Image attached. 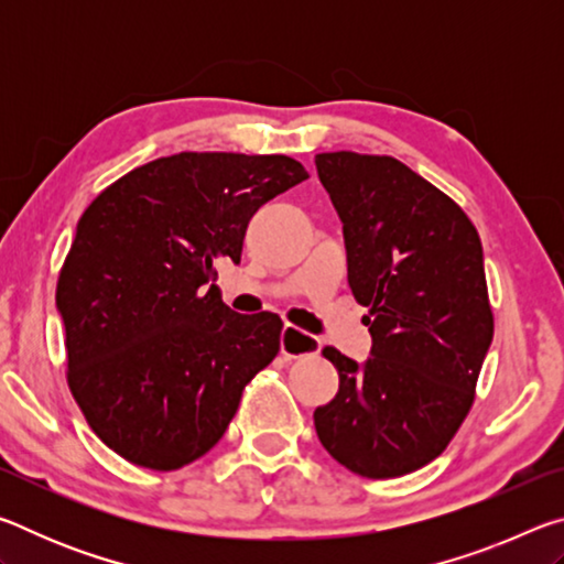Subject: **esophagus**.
<instances>
[{
	"instance_id": "esophagus-1",
	"label": "esophagus",
	"mask_w": 564,
	"mask_h": 564,
	"mask_svg": "<svg viewBox=\"0 0 564 564\" xmlns=\"http://www.w3.org/2000/svg\"><path fill=\"white\" fill-rule=\"evenodd\" d=\"M321 350V340L299 330L295 326H283L281 330V352L285 358H303L316 356Z\"/></svg>"
}]
</instances>
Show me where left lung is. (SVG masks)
<instances>
[{
    "instance_id": "left-lung-1",
    "label": "left lung",
    "mask_w": 564,
    "mask_h": 564,
    "mask_svg": "<svg viewBox=\"0 0 564 564\" xmlns=\"http://www.w3.org/2000/svg\"><path fill=\"white\" fill-rule=\"evenodd\" d=\"M316 169L373 348L366 362L323 350L340 386L313 423L350 473L400 477L445 451L475 400L492 343L482 243L451 196L393 156L333 151Z\"/></svg>"
}]
</instances>
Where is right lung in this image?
Wrapping results in <instances>:
<instances>
[{
	"label": "right lung",
	"instance_id": "1",
	"mask_svg": "<svg viewBox=\"0 0 564 564\" xmlns=\"http://www.w3.org/2000/svg\"><path fill=\"white\" fill-rule=\"evenodd\" d=\"M305 178L291 156L184 151L129 171L82 214L56 311L72 395L123 460L161 473L198 460L275 358L281 318L228 308L216 263H241L251 216Z\"/></svg>",
	"mask_w": 564,
	"mask_h": 564
}]
</instances>
